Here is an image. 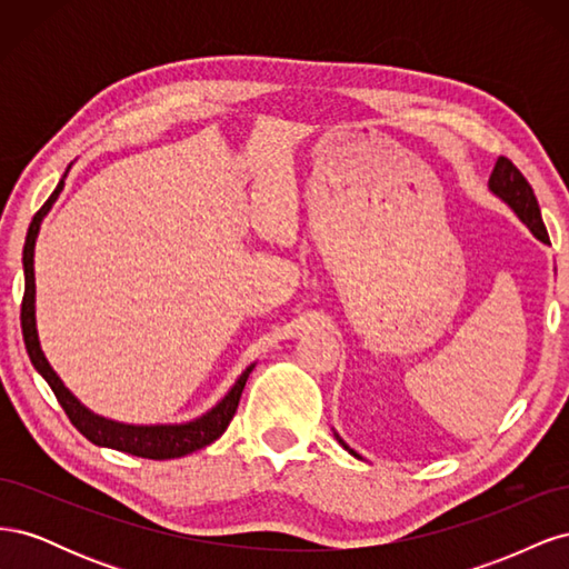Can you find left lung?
<instances>
[{"instance_id":"obj_1","label":"left lung","mask_w":569,"mask_h":569,"mask_svg":"<svg viewBox=\"0 0 569 569\" xmlns=\"http://www.w3.org/2000/svg\"><path fill=\"white\" fill-rule=\"evenodd\" d=\"M489 187H491V192H496L506 203H510V209L522 218L525 226L533 232V237L550 244L548 230H546L543 218H541L539 201H537V197H533V189L527 182V178L520 173L518 166H515L506 157H498V161L493 166V173L489 178ZM353 456H358V453H353Z\"/></svg>"}]
</instances>
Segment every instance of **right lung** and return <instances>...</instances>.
<instances>
[{
  "label": "right lung",
  "instance_id": "right-lung-1",
  "mask_svg": "<svg viewBox=\"0 0 569 569\" xmlns=\"http://www.w3.org/2000/svg\"><path fill=\"white\" fill-rule=\"evenodd\" d=\"M66 173H63V178H66ZM63 178L57 184L54 192H51V197L44 201L42 209L32 216L28 237H26V247H23L26 291H23V301H21V330H23V341H26V351L30 356V363L36 366V370L44 377L51 391H54L57 401L66 410L68 420L73 422V427L84 439H90L97 446H109V449L132 453L137 458H151V460L182 458L187 453L203 449V446L213 443L228 429L230 420L237 412L239 399H242V391H244V385L249 380V372L253 366L242 372V377L234 382V387L230 389L226 399H222L213 410L206 412V416H201L199 420L187 422V425L134 427V425H118V422L94 416V412L84 408L76 399V396L63 387L57 372L51 370V366L47 363V358H44V353L40 349V341H38V330H36V270H32V253H36V239L40 232V222H42L44 213L49 211V206L54 203V199L63 189Z\"/></svg>",
  "mask_w": 569,
  "mask_h": 569
}]
</instances>
